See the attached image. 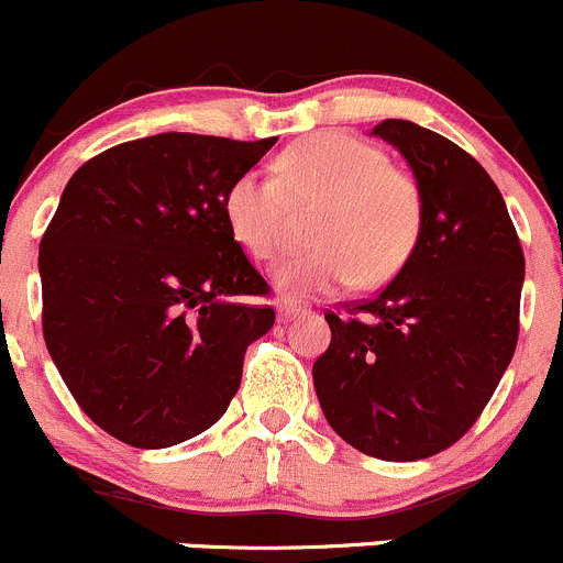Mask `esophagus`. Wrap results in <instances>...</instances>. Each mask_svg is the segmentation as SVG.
I'll list each match as a JSON object with an SVG mask.
<instances>
[{
  "mask_svg": "<svg viewBox=\"0 0 563 563\" xmlns=\"http://www.w3.org/2000/svg\"><path fill=\"white\" fill-rule=\"evenodd\" d=\"M306 306H300L298 300H282L279 303V317L282 320H295V317H303L306 314Z\"/></svg>",
  "mask_w": 563,
  "mask_h": 563,
  "instance_id": "34e87169",
  "label": "esophagus"
}]
</instances>
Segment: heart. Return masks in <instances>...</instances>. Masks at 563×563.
Wrapping results in <instances>:
<instances>
[{"label":"heart","instance_id":"obj_1","mask_svg":"<svg viewBox=\"0 0 563 563\" xmlns=\"http://www.w3.org/2000/svg\"><path fill=\"white\" fill-rule=\"evenodd\" d=\"M292 205H320L311 216L314 249L276 265L274 284L292 298L331 295L347 284L377 287L405 268L424 227V194L408 169L380 147L344 133H314L289 144L276 177L243 172L224 197L232 238L254 260H274Z\"/></svg>","mask_w":563,"mask_h":563}]
</instances>
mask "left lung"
Here are the masks:
<instances>
[{"instance_id":"8db88e82","label":"left lung","mask_w":563,"mask_h":563,"mask_svg":"<svg viewBox=\"0 0 563 563\" xmlns=\"http://www.w3.org/2000/svg\"><path fill=\"white\" fill-rule=\"evenodd\" d=\"M372 133L405 155L424 194L419 243L394 282L347 314L314 391L339 438L369 457L413 463L457 443L517 347L526 257L493 177L446 136L408 120Z\"/></svg>"}]
</instances>
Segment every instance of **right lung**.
<instances>
[{
	"label": "right lung",
	"instance_id": "right-lung-1",
	"mask_svg": "<svg viewBox=\"0 0 563 563\" xmlns=\"http://www.w3.org/2000/svg\"><path fill=\"white\" fill-rule=\"evenodd\" d=\"M276 139L158 133L95 155L41 241L43 336L79 408L117 441L166 449L230 408L268 295L224 216Z\"/></svg>",
	"mask_w": 563,
	"mask_h": 563
}]
</instances>
